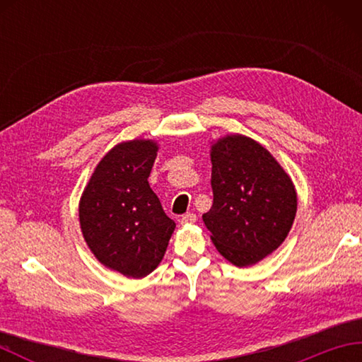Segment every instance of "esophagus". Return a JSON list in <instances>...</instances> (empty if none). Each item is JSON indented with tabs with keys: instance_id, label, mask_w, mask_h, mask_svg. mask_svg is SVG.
<instances>
[{
	"instance_id": "1",
	"label": "esophagus",
	"mask_w": 362,
	"mask_h": 362,
	"mask_svg": "<svg viewBox=\"0 0 362 362\" xmlns=\"http://www.w3.org/2000/svg\"><path fill=\"white\" fill-rule=\"evenodd\" d=\"M196 214L194 213H187V214H183V216L180 218V224L182 226H188V224H194L196 222Z\"/></svg>"
}]
</instances>
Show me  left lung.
<instances>
[{"label":"left lung","instance_id":"1","mask_svg":"<svg viewBox=\"0 0 362 362\" xmlns=\"http://www.w3.org/2000/svg\"><path fill=\"white\" fill-rule=\"evenodd\" d=\"M213 205L202 219L230 263H258L286 240L297 211L291 177L271 152L244 135L211 146Z\"/></svg>","mask_w":362,"mask_h":362}]
</instances>
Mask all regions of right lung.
Masks as SVG:
<instances>
[{
	"instance_id": "1",
	"label": "right lung",
	"mask_w": 362,
	"mask_h": 362,
	"mask_svg": "<svg viewBox=\"0 0 362 362\" xmlns=\"http://www.w3.org/2000/svg\"><path fill=\"white\" fill-rule=\"evenodd\" d=\"M157 151L152 140L115 146L98 163L79 204L90 250L105 267L132 279L160 264L175 228L148 182Z\"/></svg>"
}]
</instances>
